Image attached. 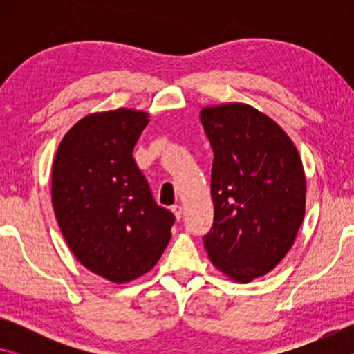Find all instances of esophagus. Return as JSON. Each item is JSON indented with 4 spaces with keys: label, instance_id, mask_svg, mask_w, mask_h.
<instances>
[{
    "label": "esophagus",
    "instance_id": "34e87169",
    "mask_svg": "<svg viewBox=\"0 0 354 354\" xmlns=\"http://www.w3.org/2000/svg\"><path fill=\"white\" fill-rule=\"evenodd\" d=\"M171 212L175 214V218L176 220H181V217H183V207H181V205L171 206Z\"/></svg>",
    "mask_w": 354,
    "mask_h": 354
}]
</instances>
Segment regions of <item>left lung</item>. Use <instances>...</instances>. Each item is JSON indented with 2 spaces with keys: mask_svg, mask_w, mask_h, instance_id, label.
<instances>
[{
  "mask_svg": "<svg viewBox=\"0 0 354 354\" xmlns=\"http://www.w3.org/2000/svg\"><path fill=\"white\" fill-rule=\"evenodd\" d=\"M214 149V225L205 247L227 279L247 284L289 253L306 214V175L286 131L245 103L206 106Z\"/></svg>",
  "mask_w": 354,
  "mask_h": 354,
  "instance_id": "8db88e82",
  "label": "left lung"
}]
</instances>
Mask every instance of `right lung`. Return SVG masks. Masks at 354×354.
Listing matches in <instances>:
<instances>
[{"mask_svg":"<svg viewBox=\"0 0 354 354\" xmlns=\"http://www.w3.org/2000/svg\"><path fill=\"white\" fill-rule=\"evenodd\" d=\"M145 111L93 112L68 129L51 171V201L68 248L87 270L129 283L158 263L175 217L154 201L133 151Z\"/></svg>","mask_w":354,"mask_h":354,"instance_id":"obj_1","label":"right lung"}]
</instances>
